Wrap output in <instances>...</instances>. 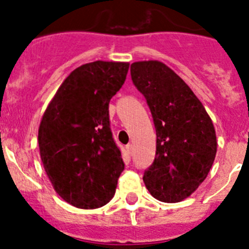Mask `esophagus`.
<instances>
[{
    "label": "esophagus",
    "mask_w": 249,
    "mask_h": 249,
    "mask_svg": "<svg viewBox=\"0 0 249 249\" xmlns=\"http://www.w3.org/2000/svg\"><path fill=\"white\" fill-rule=\"evenodd\" d=\"M126 152H127V153H128L129 156L133 155V146H132V144H127V146H126Z\"/></svg>",
    "instance_id": "34e87169"
}]
</instances>
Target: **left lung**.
I'll return each mask as SVG.
<instances>
[{
  "instance_id": "obj_1",
  "label": "left lung",
  "mask_w": 249,
  "mask_h": 249,
  "mask_svg": "<svg viewBox=\"0 0 249 249\" xmlns=\"http://www.w3.org/2000/svg\"><path fill=\"white\" fill-rule=\"evenodd\" d=\"M131 77L146 98L157 136L155 160L144 171V184L158 201H183L206 179L214 160L212 120L192 89L164 63H132Z\"/></svg>"
}]
</instances>
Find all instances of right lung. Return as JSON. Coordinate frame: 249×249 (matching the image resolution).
Returning <instances> with one entry per match:
<instances>
[{"label":"right lung","instance_id":"obj_1","mask_svg":"<svg viewBox=\"0 0 249 249\" xmlns=\"http://www.w3.org/2000/svg\"><path fill=\"white\" fill-rule=\"evenodd\" d=\"M128 67L96 61L76 68L57 89L39 124L46 173L54 191L77 208L108 203L124 169L108 105L126 81Z\"/></svg>","mask_w":249,"mask_h":249}]
</instances>
